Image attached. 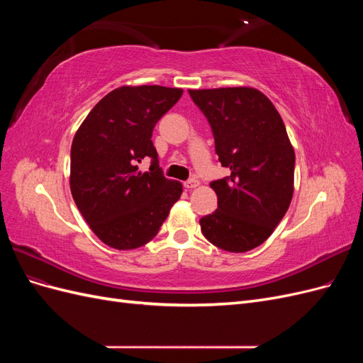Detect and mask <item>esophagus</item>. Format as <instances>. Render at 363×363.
<instances>
[{"label": "esophagus", "mask_w": 363, "mask_h": 363, "mask_svg": "<svg viewBox=\"0 0 363 363\" xmlns=\"http://www.w3.org/2000/svg\"><path fill=\"white\" fill-rule=\"evenodd\" d=\"M183 184H184L186 189H194V188H196V186L200 184V182L195 180V179H191V180H186Z\"/></svg>", "instance_id": "esophagus-1"}]
</instances>
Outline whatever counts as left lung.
Instances as JSON below:
<instances>
[{
    "mask_svg": "<svg viewBox=\"0 0 363 363\" xmlns=\"http://www.w3.org/2000/svg\"><path fill=\"white\" fill-rule=\"evenodd\" d=\"M211 124L230 175L213 180L218 208L200 219L204 238L230 252L262 245L289 208L295 152L277 108L255 87L189 89Z\"/></svg>",
    "mask_w": 363,
    "mask_h": 363,
    "instance_id": "1",
    "label": "left lung"
}]
</instances>
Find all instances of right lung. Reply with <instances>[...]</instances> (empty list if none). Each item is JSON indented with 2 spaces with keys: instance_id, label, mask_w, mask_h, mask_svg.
I'll return each instance as SVG.
<instances>
[{
  "instance_id": "right-lung-1",
  "label": "right lung",
  "mask_w": 363,
  "mask_h": 363,
  "mask_svg": "<svg viewBox=\"0 0 363 363\" xmlns=\"http://www.w3.org/2000/svg\"><path fill=\"white\" fill-rule=\"evenodd\" d=\"M183 91L164 86H123L89 112L72 140L71 192L92 232L108 247L133 250L155 238L183 186L159 167L152 145L157 121ZM152 159L140 173L142 158Z\"/></svg>"
}]
</instances>
